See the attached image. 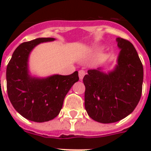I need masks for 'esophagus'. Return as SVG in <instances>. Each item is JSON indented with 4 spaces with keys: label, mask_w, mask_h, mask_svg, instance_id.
<instances>
[{
    "label": "esophagus",
    "mask_w": 151,
    "mask_h": 151,
    "mask_svg": "<svg viewBox=\"0 0 151 151\" xmlns=\"http://www.w3.org/2000/svg\"><path fill=\"white\" fill-rule=\"evenodd\" d=\"M78 73H79V78H80L81 80H82L83 78H84V76L85 75V71L81 70H79Z\"/></svg>",
    "instance_id": "34e87169"
}]
</instances>
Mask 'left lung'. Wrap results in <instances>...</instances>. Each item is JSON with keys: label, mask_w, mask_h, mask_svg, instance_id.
<instances>
[{"label": "left lung", "mask_w": 151, "mask_h": 151, "mask_svg": "<svg viewBox=\"0 0 151 151\" xmlns=\"http://www.w3.org/2000/svg\"><path fill=\"white\" fill-rule=\"evenodd\" d=\"M116 41L120 52L114 68L107 73L103 68L88 70L83 78L85 110L92 119L103 124L130 114L142 94L143 67L138 53L129 41Z\"/></svg>", "instance_id": "1"}]
</instances>
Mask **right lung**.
Masks as SVG:
<instances>
[{
	"mask_svg": "<svg viewBox=\"0 0 151 151\" xmlns=\"http://www.w3.org/2000/svg\"><path fill=\"white\" fill-rule=\"evenodd\" d=\"M52 37H41L22 43L13 52L6 70L7 91L13 107L27 120L48 122L60 112L65 96L75 82L78 72L70 75L47 78L32 76L29 70V57L37 45L53 41Z\"/></svg>",
	"mask_w": 151,
	"mask_h": 151,
	"instance_id": "1",
	"label": "right lung"
}]
</instances>
